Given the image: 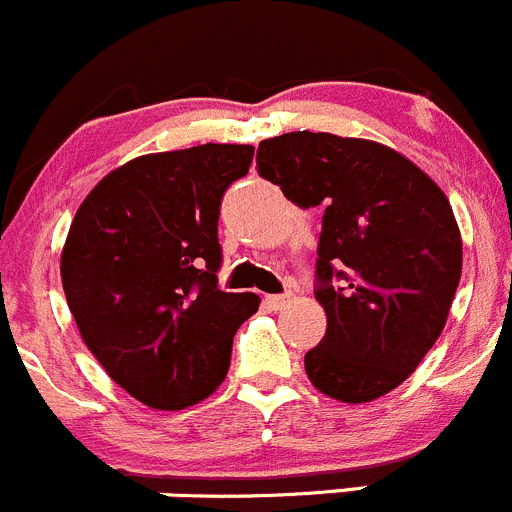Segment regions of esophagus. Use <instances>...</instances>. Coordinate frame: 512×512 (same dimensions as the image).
Here are the masks:
<instances>
[{"instance_id":"obj_1","label":"esophagus","mask_w":512,"mask_h":512,"mask_svg":"<svg viewBox=\"0 0 512 512\" xmlns=\"http://www.w3.org/2000/svg\"><path fill=\"white\" fill-rule=\"evenodd\" d=\"M265 303L270 305L272 310H283L285 305L290 303V293H283V295H267Z\"/></svg>"}]
</instances>
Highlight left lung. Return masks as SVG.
<instances>
[{"label":"left lung","instance_id":"left-lung-1","mask_svg":"<svg viewBox=\"0 0 512 512\" xmlns=\"http://www.w3.org/2000/svg\"><path fill=\"white\" fill-rule=\"evenodd\" d=\"M257 174L300 209H326L315 300L328 326L305 353L308 379L346 404L389 394L434 346L460 285V227L444 191L394 148L333 133L267 138Z\"/></svg>","mask_w":512,"mask_h":512}]
</instances>
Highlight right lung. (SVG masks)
<instances>
[{"mask_svg": "<svg viewBox=\"0 0 512 512\" xmlns=\"http://www.w3.org/2000/svg\"><path fill=\"white\" fill-rule=\"evenodd\" d=\"M252 146L148 154L100 179L70 224L62 290L85 346L146 407L184 409L224 381L257 295L217 285L219 207Z\"/></svg>", "mask_w": 512, "mask_h": 512, "instance_id": "add662e5", "label": "right lung"}]
</instances>
